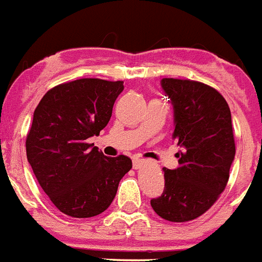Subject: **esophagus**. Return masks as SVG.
<instances>
[{
	"mask_svg": "<svg viewBox=\"0 0 262 262\" xmlns=\"http://www.w3.org/2000/svg\"><path fill=\"white\" fill-rule=\"evenodd\" d=\"M143 164H144V160H142V159H134L133 160L134 169H139Z\"/></svg>",
	"mask_w": 262,
	"mask_h": 262,
	"instance_id": "obj_1",
	"label": "esophagus"
}]
</instances>
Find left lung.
<instances>
[{
	"instance_id": "1",
	"label": "left lung",
	"mask_w": 262,
	"mask_h": 262,
	"mask_svg": "<svg viewBox=\"0 0 262 262\" xmlns=\"http://www.w3.org/2000/svg\"><path fill=\"white\" fill-rule=\"evenodd\" d=\"M173 107V134L182 151L179 167L164 171V191L151 200L164 220L184 223L207 212L225 189L234 160L231 110L219 91L200 82L163 78Z\"/></svg>"
}]
</instances>
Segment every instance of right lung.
<instances>
[{"mask_svg":"<svg viewBox=\"0 0 262 262\" xmlns=\"http://www.w3.org/2000/svg\"><path fill=\"white\" fill-rule=\"evenodd\" d=\"M123 89L122 80L83 78L49 90L35 108L26 138L28 162L45 193L67 216L106 211L133 168L127 156L108 158L87 143L107 126Z\"/></svg>","mask_w":262,"mask_h":262,"instance_id":"add662e5","label":"right lung"}]
</instances>
